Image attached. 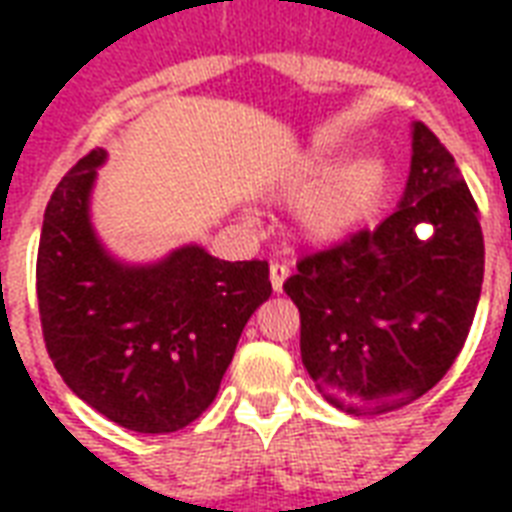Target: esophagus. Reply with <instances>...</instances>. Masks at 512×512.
I'll list each match as a JSON object with an SVG mask.
<instances>
[{"instance_id": "1", "label": "esophagus", "mask_w": 512, "mask_h": 512, "mask_svg": "<svg viewBox=\"0 0 512 512\" xmlns=\"http://www.w3.org/2000/svg\"><path fill=\"white\" fill-rule=\"evenodd\" d=\"M289 276V265L287 263H271V284H273V292H281L284 289V281Z\"/></svg>"}]
</instances>
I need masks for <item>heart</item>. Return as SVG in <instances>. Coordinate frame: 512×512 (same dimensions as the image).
<instances>
[{
	"mask_svg": "<svg viewBox=\"0 0 512 512\" xmlns=\"http://www.w3.org/2000/svg\"><path fill=\"white\" fill-rule=\"evenodd\" d=\"M342 148L324 146L292 175L287 185L289 199L308 196L327 176L340 167ZM332 177V176H331ZM333 178V177H332ZM327 180V179H326ZM385 180V164L377 156H364L324 182L319 192L300 209V228L313 241H335L353 228L377 199Z\"/></svg>",
	"mask_w": 512,
	"mask_h": 512,
	"instance_id": "1",
	"label": "heart"
}]
</instances>
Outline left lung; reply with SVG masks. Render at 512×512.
I'll list each match as a JSON object with an SVG mask.
<instances>
[{
  "instance_id": "8db88e82",
  "label": "left lung",
  "mask_w": 512,
  "mask_h": 512,
  "mask_svg": "<svg viewBox=\"0 0 512 512\" xmlns=\"http://www.w3.org/2000/svg\"><path fill=\"white\" fill-rule=\"evenodd\" d=\"M434 231L428 240L421 225ZM484 281L478 207L454 156L412 127V170L393 215L305 255L284 281L300 353L329 404L356 417L412 404L468 340Z\"/></svg>"
}]
</instances>
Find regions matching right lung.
I'll return each instance as SVG.
<instances>
[{
  "label": "right lung",
  "mask_w": 512,
  "mask_h": 512,
  "mask_svg": "<svg viewBox=\"0 0 512 512\" xmlns=\"http://www.w3.org/2000/svg\"><path fill=\"white\" fill-rule=\"evenodd\" d=\"M103 162V148L79 159L44 209V345L95 412L135 433H175L215 401L244 324L271 297L268 263H225L196 244L151 265L111 257L90 223Z\"/></svg>",
  "instance_id": "obj_1"
}]
</instances>
